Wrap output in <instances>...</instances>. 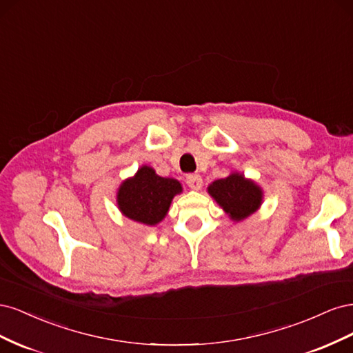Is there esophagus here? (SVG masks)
Segmentation results:
<instances>
[{
  "mask_svg": "<svg viewBox=\"0 0 353 353\" xmlns=\"http://www.w3.org/2000/svg\"><path fill=\"white\" fill-rule=\"evenodd\" d=\"M187 185L191 188V190H200L201 185H203V179L199 174H191L187 176Z\"/></svg>",
  "mask_w": 353,
  "mask_h": 353,
  "instance_id": "esophagus-1",
  "label": "esophagus"
}]
</instances>
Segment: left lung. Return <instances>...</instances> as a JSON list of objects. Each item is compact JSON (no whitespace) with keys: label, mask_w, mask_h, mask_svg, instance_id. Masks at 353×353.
Instances as JSON below:
<instances>
[{"label":"left lung","mask_w":353,"mask_h":353,"mask_svg":"<svg viewBox=\"0 0 353 353\" xmlns=\"http://www.w3.org/2000/svg\"><path fill=\"white\" fill-rule=\"evenodd\" d=\"M208 193L234 222L249 218L263 203V190L240 172L213 181Z\"/></svg>","instance_id":"1"}]
</instances>
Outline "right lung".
<instances>
[{
    "instance_id": "right-lung-1",
    "label": "right lung",
    "mask_w": 353,
    "mask_h": 353,
    "mask_svg": "<svg viewBox=\"0 0 353 353\" xmlns=\"http://www.w3.org/2000/svg\"><path fill=\"white\" fill-rule=\"evenodd\" d=\"M181 193L183 185L178 179L160 176L152 166L143 165L134 176L122 181L116 205L128 219L154 227L165 219L170 203Z\"/></svg>"
}]
</instances>
